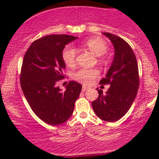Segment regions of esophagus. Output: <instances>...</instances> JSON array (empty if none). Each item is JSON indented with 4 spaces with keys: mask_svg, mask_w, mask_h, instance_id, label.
<instances>
[{
    "mask_svg": "<svg viewBox=\"0 0 159 159\" xmlns=\"http://www.w3.org/2000/svg\"><path fill=\"white\" fill-rule=\"evenodd\" d=\"M88 89H89V87H87V86L85 85L82 86V91H86Z\"/></svg>",
    "mask_w": 159,
    "mask_h": 159,
    "instance_id": "34e87169",
    "label": "esophagus"
}]
</instances>
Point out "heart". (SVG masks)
Segmentation results:
<instances>
[{"instance_id": "b5f03b06", "label": "heart", "mask_w": 159, "mask_h": 159, "mask_svg": "<svg viewBox=\"0 0 159 159\" xmlns=\"http://www.w3.org/2000/svg\"><path fill=\"white\" fill-rule=\"evenodd\" d=\"M83 45L97 56H102L108 51V46L103 39L100 38H91L83 42ZM76 50L72 46H67L62 52V57L65 65L74 67L76 63ZM99 71L97 69L81 68L73 74V78L84 84H89L98 78Z\"/></svg>"}]
</instances>
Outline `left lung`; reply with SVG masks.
<instances>
[{
  "label": "left lung",
  "instance_id": "1",
  "mask_svg": "<svg viewBox=\"0 0 159 159\" xmlns=\"http://www.w3.org/2000/svg\"><path fill=\"white\" fill-rule=\"evenodd\" d=\"M115 48L113 61L100 84H110L105 94L98 90V97L92 108L98 118L114 122L122 118L131 108L139 87V68L133 50L125 40L110 33H103Z\"/></svg>",
  "mask_w": 159,
  "mask_h": 159
}]
</instances>
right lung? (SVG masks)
Returning <instances> with one entry per match:
<instances>
[{"instance_id":"1","label":"right lung","mask_w":159,"mask_h":159,"mask_svg":"<svg viewBox=\"0 0 159 159\" xmlns=\"http://www.w3.org/2000/svg\"><path fill=\"white\" fill-rule=\"evenodd\" d=\"M78 37L47 35L34 41L26 51L20 71V86L35 115L51 125L63 124L71 116L82 86L70 81L66 90L57 85L64 78L65 45Z\"/></svg>"}]
</instances>
